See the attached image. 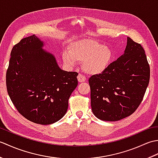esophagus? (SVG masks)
Masks as SVG:
<instances>
[{
  "label": "esophagus",
  "mask_w": 158,
  "mask_h": 158,
  "mask_svg": "<svg viewBox=\"0 0 158 158\" xmlns=\"http://www.w3.org/2000/svg\"><path fill=\"white\" fill-rule=\"evenodd\" d=\"M77 79H78V81L79 83L85 82L86 81L85 77H84L83 75H81V74H79L78 76H77Z\"/></svg>",
  "instance_id": "obj_1"
}]
</instances>
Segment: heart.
<instances>
[{"instance_id":"b5f03b06","label":"heart","mask_w":158,"mask_h":158,"mask_svg":"<svg viewBox=\"0 0 158 158\" xmlns=\"http://www.w3.org/2000/svg\"><path fill=\"white\" fill-rule=\"evenodd\" d=\"M64 64L73 67L77 62H82L84 71L89 75H98L108 68L113 58L109 46L102 45L92 39L77 40L70 42L68 52L62 55Z\"/></svg>"}]
</instances>
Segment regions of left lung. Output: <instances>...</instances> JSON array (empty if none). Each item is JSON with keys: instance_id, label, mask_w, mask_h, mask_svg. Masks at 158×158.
I'll use <instances>...</instances> for the list:
<instances>
[{"instance_id": "1", "label": "left lung", "mask_w": 158, "mask_h": 158, "mask_svg": "<svg viewBox=\"0 0 158 158\" xmlns=\"http://www.w3.org/2000/svg\"><path fill=\"white\" fill-rule=\"evenodd\" d=\"M149 78L145 50L127 37L123 54L103 73L89 79L94 115L107 122L132 115L142 102Z\"/></svg>"}]
</instances>
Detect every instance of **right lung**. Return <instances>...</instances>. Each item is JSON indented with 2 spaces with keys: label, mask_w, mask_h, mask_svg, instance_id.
<instances>
[{
  "label": "right lung",
  "mask_w": 158,
  "mask_h": 158,
  "mask_svg": "<svg viewBox=\"0 0 158 158\" xmlns=\"http://www.w3.org/2000/svg\"><path fill=\"white\" fill-rule=\"evenodd\" d=\"M33 35L13 46L6 70L8 94L22 115L49 125L64 116L69 99L78 84L76 72L60 68L55 56Z\"/></svg>",
  "instance_id": "1"
}]
</instances>
